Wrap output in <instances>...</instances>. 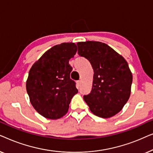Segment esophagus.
Masks as SVG:
<instances>
[{"instance_id":"obj_1","label":"esophagus","mask_w":153,"mask_h":153,"mask_svg":"<svg viewBox=\"0 0 153 153\" xmlns=\"http://www.w3.org/2000/svg\"><path fill=\"white\" fill-rule=\"evenodd\" d=\"M77 84H78L79 85L81 84V81L80 80H79V81H77Z\"/></svg>"}]
</instances>
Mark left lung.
I'll use <instances>...</instances> for the list:
<instances>
[{
  "mask_svg": "<svg viewBox=\"0 0 153 153\" xmlns=\"http://www.w3.org/2000/svg\"><path fill=\"white\" fill-rule=\"evenodd\" d=\"M78 54L91 62L93 87L83 100L95 116L110 118L120 112L131 93L132 74L125 58L106 44L87 41L77 43Z\"/></svg>",
  "mask_w": 153,
  "mask_h": 153,
  "instance_id": "1",
  "label": "left lung"
}]
</instances>
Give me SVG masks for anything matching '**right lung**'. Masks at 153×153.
I'll list each match as a JSON object with an SVG mask.
<instances>
[{
    "instance_id": "obj_1",
    "label": "right lung",
    "mask_w": 153,
    "mask_h": 153,
    "mask_svg": "<svg viewBox=\"0 0 153 153\" xmlns=\"http://www.w3.org/2000/svg\"><path fill=\"white\" fill-rule=\"evenodd\" d=\"M77 51L74 43L53 46L33 65L26 81L30 103L45 118L56 120L68 111L69 104L78 93L76 83L70 79L69 64Z\"/></svg>"
}]
</instances>
